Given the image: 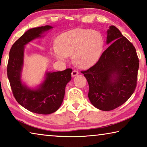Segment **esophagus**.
<instances>
[{
	"instance_id": "obj_1",
	"label": "esophagus",
	"mask_w": 147,
	"mask_h": 147,
	"mask_svg": "<svg viewBox=\"0 0 147 147\" xmlns=\"http://www.w3.org/2000/svg\"><path fill=\"white\" fill-rule=\"evenodd\" d=\"M78 71L77 70H73V71H72L71 73V74H72V76H76L77 74H78Z\"/></svg>"
}]
</instances>
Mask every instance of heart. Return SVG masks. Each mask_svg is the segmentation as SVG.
<instances>
[{
	"mask_svg": "<svg viewBox=\"0 0 147 147\" xmlns=\"http://www.w3.org/2000/svg\"><path fill=\"white\" fill-rule=\"evenodd\" d=\"M102 47L103 38L100 32L76 28L59 37L58 46L53 47V53L60 60L73 55V61L77 66L88 68L98 60Z\"/></svg>",
	"mask_w": 147,
	"mask_h": 147,
	"instance_id": "b5f03b06",
	"label": "heart"
}]
</instances>
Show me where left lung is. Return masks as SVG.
Listing matches in <instances>:
<instances>
[{"label":"left lung","instance_id":"obj_1","mask_svg":"<svg viewBox=\"0 0 147 147\" xmlns=\"http://www.w3.org/2000/svg\"><path fill=\"white\" fill-rule=\"evenodd\" d=\"M111 43L96 63L82 71L89 84L88 97L100 110L118 108L134 93L137 86L139 58L136 48L115 26L107 32Z\"/></svg>","mask_w":147,"mask_h":147}]
</instances>
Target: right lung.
<instances>
[{
	"instance_id": "1",
	"label": "right lung",
	"mask_w": 147,
	"mask_h": 147,
	"mask_svg": "<svg viewBox=\"0 0 147 147\" xmlns=\"http://www.w3.org/2000/svg\"><path fill=\"white\" fill-rule=\"evenodd\" d=\"M53 27L49 25L28 30L13 44L9 51L7 74L13 96L17 102L32 112L47 115L55 112L63 102L65 86L71 80L72 69L47 73L45 80L36 90L27 88L21 82L24 47L43 32Z\"/></svg>"
}]
</instances>
